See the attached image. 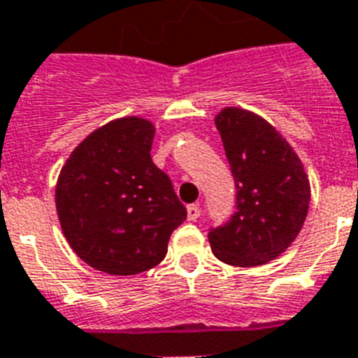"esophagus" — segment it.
Segmentation results:
<instances>
[{
	"mask_svg": "<svg viewBox=\"0 0 358 358\" xmlns=\"http://www.w3.org/2000/svg\"><path fill=\"white\" fill-rule=\"evenodd\" d=\"M200 217V208L199 204H191L187 206V219L189 220H196Z\"/></svg>",
	"mask_w": 358,
	"mask_h": 358,
	"instance_id": "34e87169",
	"label": "esophagus"
}]
</instances>
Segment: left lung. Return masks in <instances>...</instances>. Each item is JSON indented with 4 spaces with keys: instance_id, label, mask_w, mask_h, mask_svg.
Returning a JSON list of instances; mask_svg holds the SVG:
<instances>
[{
    "instance_id": "obj_1",
    "label": "left lung",
    "mask_w": 358,
    "mask_h": 358,
    "mask_svg": "<svg viewBox=\"0 0 358 358\" xmlns=\"http://www.w3.org/2000/svg\"><path fill=\"white\" fill-rule=\"evenodd\" d=\"M237 187V211L208 239L217 259L259 266L281 255L300 234L310 202L301 159L257 113L226 106L215 117Z\"/></svg>"
}]
</instances>
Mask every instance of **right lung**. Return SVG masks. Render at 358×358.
<instances>
[{"label": "right lung", "instance_id": "obj_1", "mask_svg": "<svg viewBox=\"0 0 358 358\" xmlns=\"http://www.w3.org/2000/svg\"><path fill=\"white\" fill-rule=\"evenodd\" d=\"M154 134L143 117L113 119L84 138L58 174L62 234L95 270L134 275L154 268L187 217L169 176L150 158Z\"/></svg>", "mask_w": 358, "mask_h": 358}]
</instances>
